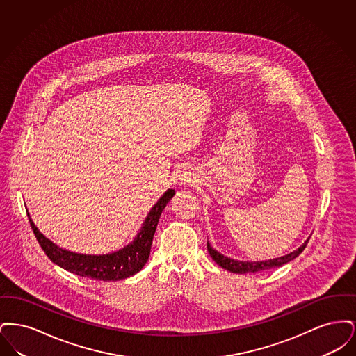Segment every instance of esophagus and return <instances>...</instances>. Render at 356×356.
<instances>
[{
  "instance_id": "34e87169",
  "label": "esophagus",
  "mask_w": 356,
  "mask_h": 356,
  "mask_svg": "<svg viewBox=\"0 0 356 356\" xmlns=\"http://www.w3.org/2000/svg\"><path fill=\"white\" fill-rule=\"evenodd\" d=\"M179 180H180V183L183 184V183L188 181V176H186V173H181V175L179 176Z\"/></svg>"
}]
</instances>
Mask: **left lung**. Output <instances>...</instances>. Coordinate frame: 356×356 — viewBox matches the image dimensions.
I'll list each match as a JSON object with an SVG mask.
<instances>
[{
    "mask_svg": "<svg viewBox=\"0 0 356 356\" xmlns=\"http://www.w3.org/2000/svg\"><path fill=\"white\" fill-rule=\"evenodd\" d=\"M308 240H309V237L305 240V243L298 250H295L291 254H284V256H280V257H275V259H270V260H263V261H241V260L231 259L228 256H224L220 252H218L215 248H212L209 241H207V248H208V252L211 254V257L220 266L221 268H224L227 271L234 272V273H248V272L271 270V268L280 267V266L286 264L288 261L293 260L295 257H298L299 254L303 252Z\"/></svg>",
    "mask_w": 356,
    "mask_h": 356,
    "instance_id": "obj_1",
    "label": "left lung"
}]
</instances>
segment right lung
Returning a JSON list of instances; mask_svg holds the SVG:
<instances>
[{"instance_id":"right-lung-1","label":"right lung","mask_w":356,"mask_h":356,"mask_svg":"<svg viewBox=\"0 0 356 356\" xmlns=\"http://www.w3.org/2000/svg\"><path fill=\"white\" fill-rule=\"evenodd\" d=\"M173 195L175 189L165 191L164 195L148 212L135 238L119 251L111 254H85L64 250L38 231L33 220L31 219L29 212L28 218L41 248L54 264L83 277H90L104 282H116L134 276L137 272L141 271V268L148 261L157 222L163 209L173 197Z\"/></svg>"}]
</instances>
